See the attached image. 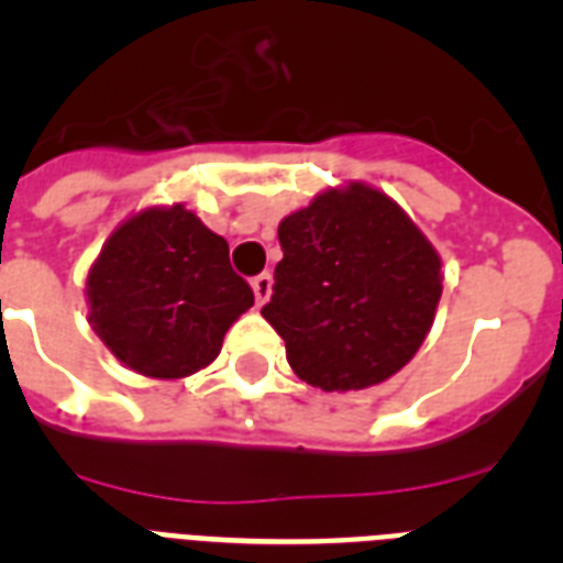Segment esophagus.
Segmentation results:
<instances>
[{"label":"esophagus","instance_id":"34e87169","mask_svg":"<svg viewBox=\"0 0 563 563\" xmlns=\"http://www.w3.org/2000/svg\"><path fill=\"white\" fill-rule=\"evenodd\" d=\"M251 287H253V296H256V305H265L267 298H271V290H273L271 273H258V276H253Z\"/></svg>","mask_w":563,"mask_h":563}]
</instances>
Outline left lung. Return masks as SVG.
Returning a JSON list of instances; mask_svg holds the SVG:
<instances>
[{"label": "left lung", "mask_w": 563, "mask_h": 563, "mask_svg": "<svg viewBox=\"0 0 563 563\" xmlns=\"http://www.w3.org/2000/svg\"><path fill=\"white\" fill-rule=\"evenodd\" d=\"M278 245L262 316L301 380L366 389L415 357L440 301V256L386 194L332 188L278 225Z\"/></svg>", "instance_id": "1"}]
</instances>
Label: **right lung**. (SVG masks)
Returning a JSON list of instances; mask_svg holds the SVG:
<instances>
[{
	"mask_svg": "<svg viewBox=\"0 0 563 563\" xmlns=\"http://www.w3.org/2000/svg\"><path fill=\"white\" fill-rule=\"evenodd\" d=\"M89 321L129 369L186 377L220 355L253 290L228 242L183 206L148 208L109 236L87 276Z\"/></svg>",
	"mask_w": 563,
	"mask_h": 563,
	"instance_id": "right-lung-1",
	"label": "right lung"
}]
</instances>
